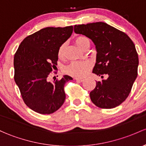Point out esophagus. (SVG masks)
<instances>
[{
	"mask_svg": "<svg viewBox=\"0 0 146 146\" xmlns=\"http://www.w3.org/2000/svg\"><path fill=\"white\" fill-rule=\"evenodd\" d=\"M74 79L76 81H79V82H82V81H84V79H83V78H74Z\"/></svg>",
	"mask_w": 146,
	"mask_h": 146,
	"instance_id": "esophagus-1",
	"label": "esophagus"
}]
</instances>
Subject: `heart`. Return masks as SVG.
Instances as JSON below:
<instances>
[{
	"label": "heart",
	"mask_w": 146,
	"mask_h": 146,
	"mask_svg": "<svg viewBox=\"0 0 146 146\" xmlns=\"http://www.w3.org/2000/svg\"><path fill=\"white\" fill-rule=\"evenodd\" d=\"M75 43L81 49L84 50L86 46H90V41L87 37L79 36L75 39ZM66 44L64 43L59 48L58 56L59 58H62L65 54ZM91 64L88 61H74L71 62L65 68V72L68 74L74 76H83L86 75L90 70Z\"/></svg>",
	"instance_id": "heart-1"
}]
</instances>
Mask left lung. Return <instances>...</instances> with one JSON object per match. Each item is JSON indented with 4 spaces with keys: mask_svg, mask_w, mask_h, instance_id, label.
I'll use <instances>...</instances> for the list:
<instances>
[{
    "mask_svg": "<svg viewBox=\"0 0 146 146\" xmlns=\"http://www.w3.org/2000/svg\"><path fill=\"white\" fill-rule=\"evenodd\" d=\"M74 32L92 40L97 51L92 72L108 78L97 81L90 92L94 104L113 109L123 102L130 93L138 75L139 56L134 42L125 33L104 22L75 25Z\"/></svg>",
    "mask_w": 146,
    "mask_h": 146,
    "instance_id": "1",
    "label": "left lung"
}]
</instances>
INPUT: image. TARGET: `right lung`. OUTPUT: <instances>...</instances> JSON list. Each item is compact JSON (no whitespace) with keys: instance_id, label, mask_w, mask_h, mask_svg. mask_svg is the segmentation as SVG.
I'll list each match as a JSON object with an SVG mask.
<instances>
[{"instance_id":"1","label":"right lung","mask_w":146,"mask_h":146,"mask_svg":"<svg viewBox=\"0 0 146 146\" xmlns=\"http://www.w3.org/2000/svg\"><path fill=\"white\" fill-rule=\"evenodd\" d=\"M72 32V26L42 29L26 37L15 55V83L25 104L35 112L52 113L65 102L64 86L72 78L64 75L50 82L48 76L57 65L59 48Z\"/></svg>"}]
</instances>
